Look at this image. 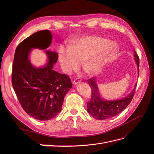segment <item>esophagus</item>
Wrapping results in <instances>:
<instances>
[{
    "instance_id": "1",
    "label": "esophagus",
    "mask_w": 154,
    "mask_h": 154,
    "mask_svg": "<svg viewBox=\"0 0 154 154\" xmlns=\"http://www.w3.org/2000/svg\"><path fill=\"white\" fill-rule=\"evenodd\" d=\"M82 81V80L80 78H76L75 80H74V81H73V83L74 85H77L78 83H80V82Z\"/></svg>"
}]
</instances>
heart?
Wrapping results in <instances>:
<instances>
[{
  "instance_id": "b5f03b06",
  "label": "heart",
  "mask_w": 154,
  "mask_h": 154,
  "mask_svg": "<svg viewBox=\"0 0 154 154\" xmlns=\"http://www.w3.org/2000/svg\"><path fill=\"white\" fill-rule=\"evenodd\" d=\"M117 51V47L102 37L88 36L81 38L71 48H60L58 59L65 71L71 72L83 62L88 74L99 72Z\"/></svg>"
}]
</instances>
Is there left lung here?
<instances>
[{
    "label": "left lung",
    "mask_w": 154,
    "mask_h": 154,
    "mask_svg": "<svg viewBox=\"0 0 154 154\" xmlns=\"http://www.w3.org/2000/svg\"><path fill=\"white\" fill-rule=\"evenodd\" d=\"M134 59L138 67L139 73V58L136 51H134ZM87 82L91 88L92 93L90 101L87 103V110L93 118L99 120L111 118L123 111L133 99L135 90H136L137 86L136 83L132 92L123 98L117 100L108 101L102 99L100 96L96 78H92L88 80Z\"/></svg>",
    "instance_id": "8db88e82"
}]
</instances>
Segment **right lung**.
<instances>
[{
	"instance_id": "right-lung-1",
	"label": "right lung",
	"mask_w": 154,
	"mask_h": 154,
	"mask_svg": "<svg viewBox=\"0 0 154 154\" xmlns=\"http://www.w3.org/2000/svg\"><path fill=\"white\" fill-rule=\"evenodd\" d=\"M52 35L49 30L35 32L18 44L15 50L12 70V85L22 107L32 118L47 121L62 110L64 97L72 87L71 79L54 70L57 53L45 51L48 62L35 67L29 60L32 49L49 47Z\"/></svg>"
}]
</instances>
